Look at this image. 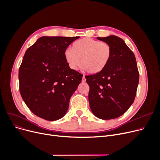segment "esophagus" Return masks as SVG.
<instances>
[{
    "instance_id": "34e87169",
    "label": "esophagus",
    "mask_w": 160,
    "mask_h": 160,
    "mask_svg": "<svg viewBox=\"0 0 160 160\" xmlns=\"http://www.w3.org/2000/svg\"><path fill=\"white\" fill-rule=\"evenodd\" d=\"M86 79L85 77H84V76H83L82 79V82H86Z\"/></svg>"
}]
</instances>
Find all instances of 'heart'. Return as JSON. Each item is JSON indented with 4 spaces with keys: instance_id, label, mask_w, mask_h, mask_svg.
<instances>
[{
    "instance_id": "heart-1",
    "label": "heart",
    "mask_w": 160,
    "mask_h": 160,
    "mask_svg": "<svg viewBox=\"0 0 160 160\" xmlns=\"http://www.w3.org/2000/svg\"><path fill=\"white\" fill-rule=\"evenodd\" d=\"M112 54V50L109 44L86 38L75 41L72 49L67 48L64 58L71 69L77 70L82 65L83 69L95 74L105 69Z\"/></svg>"
}]
</instances>
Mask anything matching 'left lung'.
Segmentation results:
<instances>
[{"mask_svg":"<svg viewBox=\"0 0 160 160\" xmlns=\"http://www.w3.org/2000/svg\"><path fill=\"white\" fill-rule=\"evenodd\" d=\"M97 39L110 45L112 54L103 71L86 76L89 103L98 118L113 119L123 115L134 101L139 78L138 65L135 55L121 38Z\"/></svg>","mask_w":160,"mask_h":160,"instance_id":"1","label":"left lung"}]
</instances>
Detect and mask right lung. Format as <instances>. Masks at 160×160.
<instances>
[{"mask_svg":"<svg viewBox=\"0 0 160 160\" xmlns=\"http://www.w3.org/2000/svg\"><path fill=\"white\" fill-rule=\"evenodd\" d=\"M79 38L41 37L24 54L19 70L20 93L30 111L42 119L62 118L82 81L83 75L71 69L64 58L65 50Z\"/></svg>","mask_w":160,"mask_h":160,"instance_id":"right-lung-1","label":"right lung"}]
</instances>
